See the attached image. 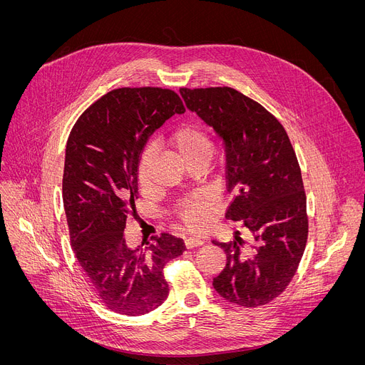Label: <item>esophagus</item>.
<instances>
[{
	"instance_id": "obj_1",
	"label": "esophagus",
	"mask_w": 365,
	"mask_h": 365,
	"mask_svg": "<svg viewBox=\"0 0 365 365\" xmlns=\"http://www.w3.org/2000/svg\"><path fill=\"white\" fill-rule=\"evenodd\" d=\"M204 245V240L201 239H195V237H189L185 240V246L186 249H193V247H197V246H202Z\"/></svg>"
}]
</instances>
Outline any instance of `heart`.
Wrapping results in <instances>:
<instances>
[{"label":"heart","mask_w":365,"mask_h":365,"mask_svg":"<svg viewBox=\"0 0 365 365\" xmlns=\"http://www.w3.org/2000/svg\"><path fill=\"white\" fill-rule=\"evenodd\" d=\"M169 144L185 164L195 160L208 161L214 150L211 137L197 125H182L176 128L169 137ZM151 160L153 153L147 150L140 161V179L143 183L147 182ZM210 211V201L205 197H196L182 207L180 217L187 227H201L208 220Z\"/></svg>","instance_id":"b5f03b06"}]
</instances>
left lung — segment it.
I'll list each match as a JSON object with an SVG mask.
<instances>
[{
  "mask_svg": "<svg viewBox=\"0 0 365 365\" xmlns=\"http://www.w3.org/2000/svg\"><path fill=\"white\" fill-rule=\"evenodd\" d=\"M180 94L222 140L227 190L233 195L225 218L240 221L253 236L249 257L239 231L235 242H214L227 263L212 285L230 303L268 304L291 282L307 243L306 192L295 151L279 120L235 88H180Z\"/></svg>",
  "mask_w": 365,
  "mask_h": 365,
  "instance_id": "1",
  "label": "left lung"
}]
</instances>
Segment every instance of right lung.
Wrapping results in <instances>:
<instances>
[{
    "label": "right lung",
    "mask_w": 365,
    "mask_h": 365,
    "mask_svg": "<svg viewBox=\"0 0 365 365\" xmlns=\"http://www.w3.org/2000/svg\"><path fill=\"white\" fill-rule=\"evenodd\" d=\"M175 113L185 106L173 90L116 88L78 118L65 148L62 197L71 245L88 285L119 314L161 306L169 295L163 269L185 250L170 235L129 247L123 233L135 212L143 150Z\"/></svg>",
    "instance_id": "right-lung-1"
}]
</instances>
